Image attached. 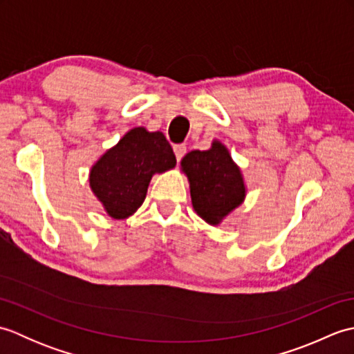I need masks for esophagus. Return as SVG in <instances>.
Segmentation results:
<instances>
[{"mask_svg":"<svg viewBox=\"0 0 354 354\" xmlns=\"http://www.w3.org/2000/svg\"><path fill=\"white\" fill-rule=\"evenodd\" d=\"M173 152H175L176 160L181 161V158L187 153V147H185V145H176V146H173Z\"/></svg>","mask_w":354,"mask_h":354,"instance_id":"esophagus-1","label":"esophagus"}]
</instances>
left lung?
<instances>
[{
	"label": "left lung",
	"mask_w": 354,
	"mask_h": 354,
	"mask_svg": "<svg viewBox=\"0 0 354 354\" xmlns=\"http://www.w3.org/2000/svg\"><path fill=\"white\" fill-rule=\"evenodd\" d=\"M181 170L189 179L194 212L213 227L243 204L246 185L242 170L219 140H213L208 150L187 153Z\"/></svg>",
	"instance_id": "8db88e82"
}]
</instances>
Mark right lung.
Listing matches in <instances>:
<instances>
[{"label": "right lung", "mask_w": 354, "mask_h": 354, "mask_svg": "<svg viewBox=\"0 0 354 354\" xmlns=\"http://www.w3.org/2000/svg\"><path fill=\"white\" fill-rule=\"evenodd\" d=\"M176 165L162 132L133 127L89 170V187L112 219H126L141 207L155 173Z\"/></svg>", "instance_id": "right-lung-1"}]
</instances>
